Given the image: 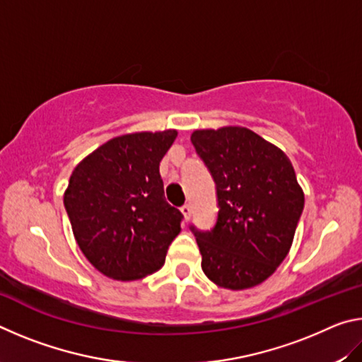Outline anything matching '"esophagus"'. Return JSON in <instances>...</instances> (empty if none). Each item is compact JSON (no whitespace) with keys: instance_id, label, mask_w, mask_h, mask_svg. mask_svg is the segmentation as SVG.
<instances>
[{"instance_id":"obj_1","label":"esophagus","mask_w":362,"mask_h":362,"mask_svg":"<svg viewBox=\"0 0 362 362\" xmlns=\"http://www.w3.org/2000/svg\"><path fill=\"white\" fill-rule=\"evenodd\" d=\"M180 211H182V214H183V217H185V220H188L189 216H192V207H189V204H183V206L180 207Z\"/></svg>"}]
</instances>
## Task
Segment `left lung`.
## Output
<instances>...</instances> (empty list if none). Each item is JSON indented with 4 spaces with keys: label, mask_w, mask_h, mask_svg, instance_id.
<instances>
[{
    "label": "left lung",
    "mask_w": 362,
    "mask_h": 362,
    "mask_svg": "<svg viewBox=\"0 0 362 362\" xmlns=\"http://www.w3.org/2000/svg\"><path fill=\"white\" fill-rule=\"evenodd\" d=\"M192 144L216 182L218 204L211 231L189 226L203 255L201 268L225 289L260 284L289 254L303 211L291 159L240 126L194 131Z\"/></svg>",
    "instance_id": "obj_1"
}]
</instances>
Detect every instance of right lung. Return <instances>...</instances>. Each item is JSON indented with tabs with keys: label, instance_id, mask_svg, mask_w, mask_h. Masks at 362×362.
<instances>
[{
	"label": "right lung",
	"instance_id": "right-lung-1",
	"mask_svg": "<svg viewBox=\"0 0 362 362\" xmlns=\"http://www.w3.org/2000/svg\"><path fill=\"white\" fill-rule=\"evenodd\" d=\"M175 129L115 137L86 156L64 194L79 249L102 274L134 281L164 265L182 212L164 198L159 163Z\"/></svg>",
	"mask_w": 362,
	"mask_h": 362
}]
</instances>
